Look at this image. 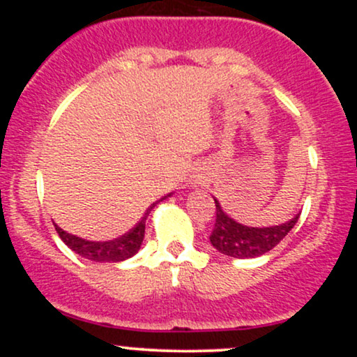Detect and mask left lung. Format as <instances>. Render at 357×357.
Instances as JSON below:
<instances>
[{"instance_id": "left-lung-1", "label": "left lung", "mask_w": 357, "mask_h": 357, "mask_svg": "<svg viewBox=\"0 0 357 357\" xmlns=\"http://www.w3.org/2000/svg\"><path fill=\"white\" fill-rule=\"evenodd\" d=\"M215 204L216 221L210 241L220 253L233 258H255L270 252L296 227L301 216L296 215L290 221L275 225V227H248V225L238 223L228 213H225L218 199H215Z\"/></svg>"}]
</instances>
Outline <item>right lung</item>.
Instances as JSON below:
<instances>
[{
    "label": "right lung",
    "mask_w": 357,
    "mask_h": 357,
    "mask_svg": "<svg viewBox=\"0 0 357 357\" xmlns=\"http://www.w3.org/2000/svg\"><path fill=\"white\" fill-rule=\"evenodd\" d=\"M171 196V195H167ZM161 198L159 202H162ZM158 202V203H159ZM158 203H153L149 208H147L146 215L142 216V220L139 221L136 227L132 230H129L124 235L117 236L114 240H107V241H93V240H85L82 236L72 235V233H67L65 230H61L56 223L55 225V230L59 233V236L67 245L68 248H72L73 252L79 253L80 257L87 258V260L92 261H109V264H117V261H124L127 258L134 257L141 248L142 240H144V231H146V220L149 216V213Z\"/></svg>",
    "instance_id": "add662e5"
}]
</instances>
